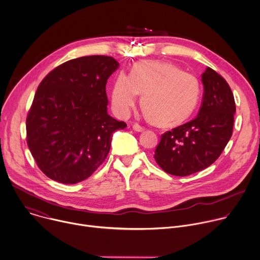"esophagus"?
Masks as SVG:
<instances>
[{"mask_svg":"<svg viewBox=\"0 0 260 260\" xmlns=\"http://www.w3.org/2000/svg\"><path fill=\"white\" fill-rule=\"evenodd\" d=\"M133 128H134V131L139 132V133H141V132H144V131H145V127H144V126H142V125H140L139 123H135V124L133 125Z\"/></svg>","mask_w":260,"mask_h":260,"instance_id":"34e87169","label":"esophagus"}]
</instances>
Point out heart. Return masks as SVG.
Here are the masks:
<instances>
[{
    "label": "heart",
    "mask_w": 260,
    "mask_h": 260,
    "mask_svg": "<svg viewBox=\"0 0 260 260\" xmlns=\"http://www.w3.org/2000/svg\"><path fill=\"white\" fill-rule=\"evenodd\" d=\"M140 93L147 115L162 126L179 124L189 118L198 106L201 86L198 79L168 62L143 61L132 73L121 71L111 91L112 108L127 116Z\"/></svg>",
    "instance_id": "b5f03b06"
}]
</instances>
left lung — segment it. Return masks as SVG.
I'll list each match as a JSON object with an SVG mask.
<instances>
[{"mask_svg":"<svg viewBox=\"0 0 260 260\" xmlns=\"http://www.w3.org/2000/svg\"><path fill=\"white\" fill-rule=\"evenodd\" d=\"M204 94L198 115L161 136L154 158L169 175L187 177L210 166L233 134L236 105L225 79L207 67L202 74Z\"/></svg>","mask_w":260,"mask_h":260,"instance_id":"8db88e82","label":"left lung"}]
</instances>
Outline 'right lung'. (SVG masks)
I'll return each instance as SVG.
<instances>
[{
  "mask_svg": "<svg viewBox=\"0 0 260 260\" xmlns=\"http://www.w3.org/2000/svg\"><path fill=\"white\" fill-rule=\"evenodd\" d=\"M118 66L109 56L80 57L59 65L40 83L26 139L48 178L69 185L88 179L105 161L112 134L126 127L107 113L106 83Z\"/></svg>",
  "mask_w": 260,
  "mask_h": 260,
  "instance_id": "add662e5",
  "label": "right lung"
}]
</instances>
